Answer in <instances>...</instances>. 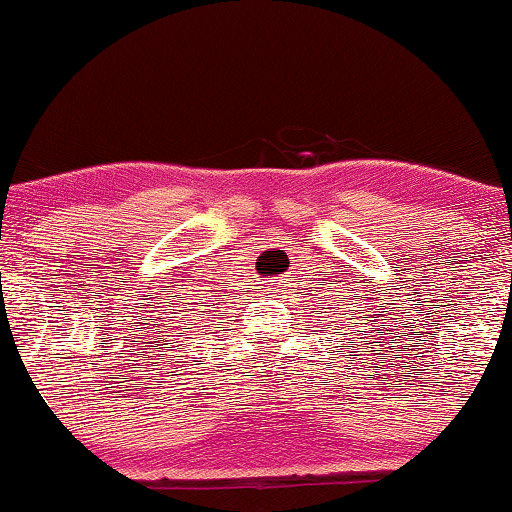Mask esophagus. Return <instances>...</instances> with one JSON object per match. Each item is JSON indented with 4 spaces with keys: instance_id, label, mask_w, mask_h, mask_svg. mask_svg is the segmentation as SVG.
<instances>
[{
    "instance_id": "obj_1",
    "label": "esophagus",
    "mask_w": 512,
    "mask_h": 512,
    "mask_svg": "<svg viewBox=\"0 0 512 512\" xmlns=\"http://www.w3.org/2000/svg\"><path fill=\"white\" fill-rule=\"evenodd\" d=\"M263 289L268 293V298H282V279H270Z\"/></svg>"
}]
</instances>
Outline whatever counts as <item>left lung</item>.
<instances>
[{"label":"left lung","mask_w":512,"mask_h":512,"mask_svg":"<svg viewBox=\"0 0 512 512\" xmlns=\"http://www.w3.org/2000/svg\"><path fill=\"white\" fill-rule=\"evenodd\" d=\"M338 331H340V328H338ZM342 335H345V333H342Z\"/></svg>","instance_id":"left-lung-1"}]
</instances>
